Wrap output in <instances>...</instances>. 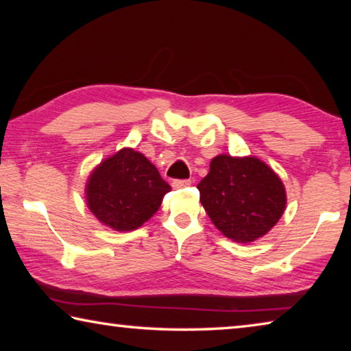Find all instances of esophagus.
Segmentation results:
<instances>
[{
    "instance_id": "obj_1",
    "label": "esophagus",
    "mask_w": 351,
    "mask_h": 351,
    "mask_svg": "<svg viewBox=\"0 0 351 351\" xmlns=\"http://www.w3.org/2000/svg\"><path fill=\"white\" fill-rule=\"evenodd\" d=\"M192 184V181L190 180H175L173 182H171V186H173V189H182V187H187Z\"/></svg>"
}]
</instances>
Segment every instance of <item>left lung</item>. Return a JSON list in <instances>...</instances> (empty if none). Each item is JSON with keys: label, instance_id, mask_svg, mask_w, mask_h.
I'll return each mask as SVG.
<instances>
[{"label": "left lung", "instance_id": "obj_1", "mask_svg": "<svg viewBox=\"0 0 351 351\" xmlns=\"http://www.w3.org/2000/svg\"><path fill=\"white\" fill-rule=\"evenodd\" d=\"M198 190L212 223L239 243H251L268 234L287 206L280 178L252 156L213 158Z\"/></svg>", "mask_w": 351, "mask_h": 351}]
</instances>
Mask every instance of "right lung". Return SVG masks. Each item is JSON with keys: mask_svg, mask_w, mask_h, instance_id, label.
I'll list each match as a JSON object with an SVG mask.
<instances>
[{"mask_svg": "<svg viewBox=\"0 0 351 351\" xmlns=\"http://www.w3.org/2000/svg\"><path fill=\"white\" fill-rule=\"evenodd\" d=\"M170 190L144 154L122 148L91 173L86 203L100 223L122 232L150 219Z\"/></svg>", "mask_w": 351, "mask_h": 351, "instance_id": "add662e5", "label": "right lung"}]
</instances>
